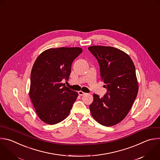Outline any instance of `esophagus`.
<instances>
[{
  "label": "esophagus",
  "mask_w": 160,
  "mask_h": 160,
  "mask_svg": "<svg viewBox=\"0 0 160 160\" xmlns=\"http://www.w3.org/2000/svg\"><path fill=\"white\" fill-rule=\"evenodd\" d=\"M78 94H79V95H81V96H82V95H85L86 94V93H85V92H82V91H78Z\"/></svg>",
  "instance_id": "34e87169"
}]
</instances>
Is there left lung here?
<instances>
[{
  "mask_svg": "<svg viewBox=\"0 0 160 160\" xmlns=\"http://www.w3.org/2000/svg\"><path fill=\"white\" fill-rule=\"evenodd\" d=\"M88 49L98 61L101 80L108 90L103 97L93 95L90 111L99 124L112 126L126 118L137 97L135 67L130 57L118 48L92 46Z\"/></svg>",
  "mask_w": 160,
  "mask_h": 160,
  "instance_id": "left-lung-1",
  "label": "left lung"
}]
</instances>
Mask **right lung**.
I'll use <instances>...</instances> for the list:
<instances>
[{
	"label": "right lung",
	"mask_w": 160,
	"mask_h": 160,
	"mask_svg": "<svg viewBox=\"0 0 160 160\" xmlns=\"http://www.w3.org/2000/svg\"><path fill=\"white\" fill-rule=\"evenodd\" d=\"M82 52L78 47L50 48L36 60L31 73L29 97L44 122L56 124L69 115L78 94L62 82L68 80L72 64Z\"/></svg>",
	"instance_id": "right-lung-1"
}]
</instances>
